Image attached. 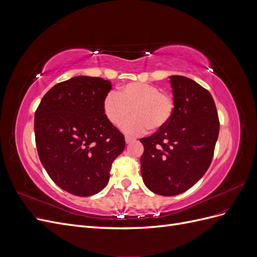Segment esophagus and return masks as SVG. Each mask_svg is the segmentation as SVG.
Instances as JSON below:
<instances>
[{
  "mask_svg": "<svg viewBox=\"0 0 257 257\" xmlns=\"http://www.w3.org/2000/svg\"><path fill=\"white\" fill-rule=\"evenodd\" d=\"M136 138H134V137H132V136H125V142H126V144H130V143H132V142H134Z\"/></svg>",
  "mask_w": 257,
  "mask_h": 257,
  "instance_id": "1",
  "label": "esophagus"
}]
</instances>
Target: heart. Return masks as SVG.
I'll list each match as a JSON object with an SVG mask.
<instances>
[{
    "instance_id": "b5f03b06",
    "label": "heart",
    "mask_w": 257,
    "mask_h": 257,
    "mask_svg": "<svg viewBox=\"0 0 257 257\" xmlns=\"http://www.w3.org/2000/svg\"><path fill=\"white\" fill-rule=\"evenodd\" d=\"M176 108L174 97L162 92L158 85L143 82H130L121 87L119 93L109 92L103 100V111L113 125L122 126L132 112L124 131L143 133L148 127L158 131L168 125Z\"/></svg>"
}]
</instances>
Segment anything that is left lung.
Wrapping results in <instances>:
<instances>
[{
    "mask_svg": "<svg viewBox=\"0 0 257 257\" xmlns=\"http://www.w3.org/2000/svg\"><path fill=\"white\" fill-rule=\"evenodd\" d=\"M175 112L168 125L141 139L142 177L163 196L189 190L205 175L213 158L220 121L210 92L184 76H170Z\"/></svg>",
    "mask_w": 257,
    "mask_h": 257,
    "instance_id": "obj_1",
    "label": "left lung"
}]
</instances>
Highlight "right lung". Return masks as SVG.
<instances>
[{
	"label": "right lung",
	"instance_id": "right-lung-1",
	"mask_svg": "<svg viewBox=\"0 0 257 257\" xmlns=\"http://www.w3.org/2000/svg\"><path fill=\"white\" fill-rule=\"evenodd\" d=\"M111 82L77 76L57 83L35 111L38 157L52 181L76 196H91L109 181L124 135L106 118L103 100Z\"/></svg>",
	"mask_w": 257,
	"mask_h": 257
}]
</instances>
